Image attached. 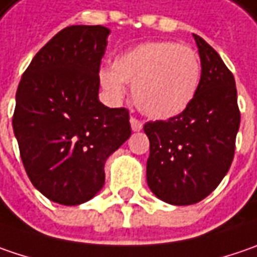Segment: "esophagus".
<instances>
[{"label": "esophagus", "instance_id": "1", "mask_svg": "<svg viewBox=\"0 0 257 257\" xmlns=\"http://www.w3.org/2000/svg\"><path fill=\"white\" fill-rule=\"evenodd\" d=\"M129 122H131V128H132L134 132H140L141 129L144 128V123L141 120H138L137 117H131Z\"/></svg>", "mask_w": 257, "mask_h": 257}]
</instances>
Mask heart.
<instances>
[{"label": "heart", "instance_id": "heart-1", "mask_svg": "<svg viewBox=\"0 0 257 257\" xmlns=\"http://www.w3.org/2000/svg\"><path fill=\"white\" fill-rule=\"evenodd\" d=\"M200 59L175 41H148L117 54L112 67H100L97 80L113 102L126 95L125 83L142 113L170 119L184 112L200 83Z\"/></svg>", "mask_w": 257, "mask_h": 257}]
</instances>
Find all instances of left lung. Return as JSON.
Wrapping results in <instances>:
<instances>
[{
    "label": "left lung",
    "instance_id": "1",
    "mask_svg": "<svg viewBox=\"0 0 257 257\" xmlns=\"http://www.w3.org/2000/svg\"><path fill=\"white\" fill-rule=\"evenodd\" d=\"M201 79L184 112L145 123L147 183L160 200L190 206L216 190L229 171L240 125L234 77L218 53L193 34Z\"/></svg>",
    "mask_w": 257,
    "mask_h": 257
}]
</instances>
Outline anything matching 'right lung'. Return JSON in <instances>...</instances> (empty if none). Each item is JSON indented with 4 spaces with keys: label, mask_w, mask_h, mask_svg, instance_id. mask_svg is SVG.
Instances as JSON below:
<instances>
[{
    "label": "right lung",
    "mask_w": 257,
    "mask_h": 257,
    "mask_svg": "<svg viewBox=\"0 0 257 257\" xmlns=\"http://www.w3.org/2000/svg\"><path fill=\"white\" fill-rule=\"evenodd\" d=\"M110 30L63 28L34 56L18 84L13 129L33 185L77 206L105 184V162L131 137L129 112L99 100L97 72Z\"/></svg>",
    "instance_id": "1"
}]
</instances>
